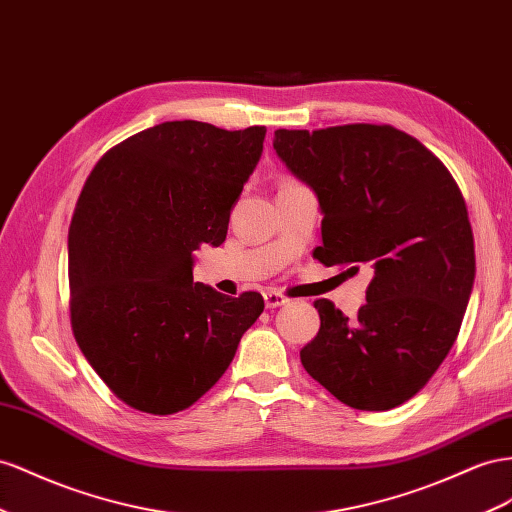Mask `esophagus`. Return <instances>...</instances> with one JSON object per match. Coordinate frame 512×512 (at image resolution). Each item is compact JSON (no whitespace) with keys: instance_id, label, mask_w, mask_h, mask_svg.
Returning <instances> with one entry per match:
<instances>
[{"instance_id":"34e87169","label":"esophagus","mask_w":512,"mask_h":512,"mask_svg":"<svg viewBox=\"0 0 512 512\" xmlns=\"http://www.w3.org/2000/svg\"><path fill=\"white\" fill-rule=\"evenodd\" d=\"M265 303H267V308H280V306H286L288 299L282 293H278V290H267Z\"/></svg>"}]
</instances>
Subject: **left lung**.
Instances as JSON below:
<instances>
[{"label":"left lung","instance_id":"obj_1","mask_svg":"<svg viewBox=\"0 0 512 512\" xmlns=\"http://www.w3.org/2000/svg\"><path fill=\"white\" fill-rule=\"evenodd\" d=\"M273 148L323 213L325 267L372 269L349 319L316 299L321 329L301 349L308 375L340 403L388 411L416 396L459 336L476 275L474 234L452 174L390 124L275 131Z\"/></svg>","mask_w":512,"mask_h":512}]
</instances>
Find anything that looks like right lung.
<instances>
[{"mask_svg":"<svg viewBox=\"0 0 512 512\" xmlns=\"http://www.w3.org/2000/svg\"><path fill=\"white\" fill-rule=\"evenodd\" d=\"M265 127L174 120L94 165L68 228L71 325L81 353L129 407L170 416L209 392L260 316V293L193 282V252L222 245Z\"/></svg>","mask_w":512,"mask_h":512,"instance_id":"right-lung-1","label":"right lung"}]
</instances>
